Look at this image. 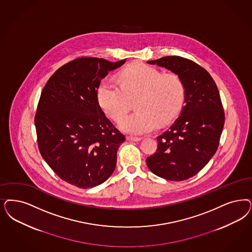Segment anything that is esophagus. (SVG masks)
Returning <instances> with one entry per match:
<instances>
[{"label":"esophagus","mask_w":252,"mask_h":252,"mask_svg":"<svg viewBox=\"0 0 252 252\" xmlns=\"http://www.w3.org/2000/svg\"><path fill=\"white\" fill-rule=\"evenodd\" d=\"M126 139L129 140V141H140L141 138H139V137H133V136H127Z\"/></svg>","instance_id":"1"}]
</instances>
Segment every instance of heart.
Masks as SVG:
<instances>
[{
    "label": "heart",
    "instance_id": "heart-1",
    "mask_svg": "<svg viewBox=\"0 0 252 252\" xmlns=\"http://www.w3.org/2000/svg\"><path fill=\"white\" fill-rule=\"evenodd\" d=\"M96 95L101 109L114 121L121 120L135 100L137 111L126 116L119 126L126 133L142 135L156 130L159 123L165 125L177 117L183 107L184 86L175 73H162L137 63L122 71L119 85L101 81Z\"/></svg>",
    "mask_w": 252,
    "mask_h": 252
}]
</instances>
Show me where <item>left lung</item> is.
<instances>
[{
    "label": "left lung",
    "mask_w": 252,
    "mask_h": 252,
    "mask_svg": "<svg viewBox=\"0 0 252 252\" xmlns=\"http://www.w3.org/2000/svg\"><path fill=\"white\" fill-rule=\"evenodd\" d=\"M147 62L182 79L184 106L169 129L157 137V152L146 164L160 178L184 181L198 173L217 151L224 125L219 90L208 71L190 60L168 56Z\"/></svg>",
    "instance_id": "1"
}]
</instances>
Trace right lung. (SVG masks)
I'll return each mask as SVG.
<instances>
[{
	"label": "right lung",
	"mask_w": 252,
	"mask_h": 252,
	"mask_svg": "<svg viewBox=\"0 0 252 252\" xmlns=\"http://www.w3.org/2000/svg\"><path fill=\"white\" fill-rule=\"evenodd\" d=\"M126 62L81 58L47 81L35 114L40 153L61 180L93 188L113 174L125 136L105 116L96 91L109 71Z\"/></svg>",
	"instance_id": "1"
}]
</instances>
